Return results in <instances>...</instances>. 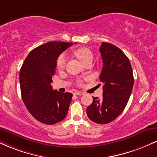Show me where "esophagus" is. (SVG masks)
Masks as SVG:
<instances>
[{
    "mask_svg": "<svg viewBox=\"0 0 157 157\" xmlns=\"http://www.w3.org/2000/svg\"><path fill=\"white\" fill-rule=\"evenodd\" d=\"M74 94H75V95H77V96H81L83 94V93H82V92H80V91H76L74 93Z\"/></svg>",
    "mask_w": 157,
    "mask_h": 157,
    "instance_id": "1",
    "label": "esophagus"
}]
</instances>
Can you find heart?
Listing matches in <instances>:
<instances>
[{"mask_svg": "<svg viewBox=\"0 0 157 157\" xmlns=\"http://www.w3.org/2000/svg\"><path fill=\"white\" fill-rule=\"evenodd\" d=\"M73 52L75 56L83 64H86L88 62L92 61V60H93V52L88 48H77L75 49L73 51ZM66 63H67V56L63 54L60 55L57 59V62H56V68H57L58 70H63L64 68H65Z\"/></svg>", "mask_w": 157, "mask_h": 157, "instance_id": "b5f03b06", "label": "heart"}]
</instances>
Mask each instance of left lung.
I'll return each instance as SVG.
<instances>
[{
    "label": "left lung",
    "instance_id": "left-lung-1",
    "mask_svg": "<svg viewBox=\"0 0 157 157\" xmlns=\"http://www.w3.org/2000/svg\"><path fill=\"white\" fill-rule=\"evenodd\" d=\"M103 67L99 79L104 83L103 97H93L87 107L88 118L105 124L114 121L127 105L134 85L133 71L127 56L112 44L102 42L99 48Z\"/></svg>",
    "mask_w": 157,
    "mask_h": 157
}]
</instances>
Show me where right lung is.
<instances>
[{"label": "right lung", "instance_id": "add662e5", "mask_svg": "<svg viewBox=\"0 0 157 157\" xmlns=\"http://www.w3.org/2000/svg\"><path fill=\"white\" fill-rule=\"evenodd\" d=\"M72 44L50 41L40 45L31 51L20 69L22 101L31 116L42 124H57L67 115L72 94L54 90L50 83L58 56Z\"/></svg>", "mask_w": 157, "mask_h": 157}]
</instances>
